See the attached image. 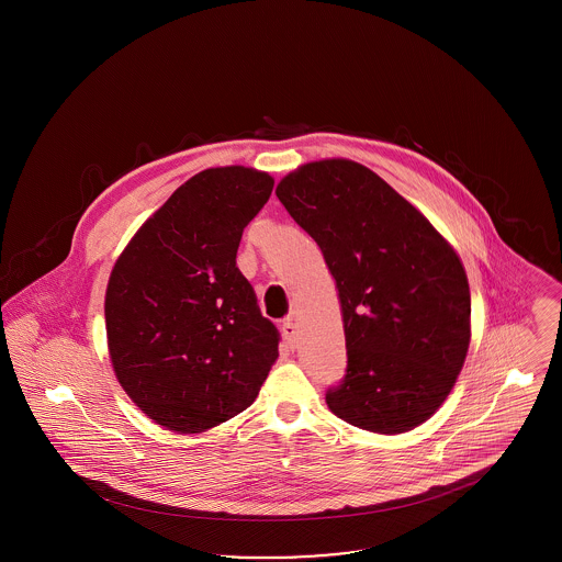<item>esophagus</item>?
Instances as JSON below:
<instances>
[{
  "instance_id": "obj_1",
  "label": "esophagus",
  "mask_w": 562,
  "mask_h": 562,
  "mask_svg": "<svg viewBox=\"0 0 562 562\" xmlns=\"http://www.w3.org/2000/svg\"><path fill=\"white\" fill-rule=\"evenodd\" d=\"M280 328H282V335H284L286 344L294 346V341H296V324L293 321H284Z\"/></svg>"
}]
</instances>
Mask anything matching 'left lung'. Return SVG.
Wrapping results in <instances>:
<instances>
[{
	"mask_svg": "<svg viewBox=\"0 0 562 562\" xmlns=\"http://www.w3.org/2000/svg\"><path fill=\"white\" fill-rule=\"evenodd\" d=\"M321 246L341 303L348 374L326 404L374 434L422 426L470 348V284L453 246L371 168L310 161L276 188Z\"/></svg>",
	"mask_w": 562,
	"mask_h": 562,
	"instance_id": "1",
	"label": "left lung"
}]
</instances>
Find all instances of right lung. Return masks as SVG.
Masks as SVG:
<instances>
[{"label": "right lung", "mask_w": 562, "mask_h": 562, "mask_svg": "<svg viewBox=\"0 0 562 562\" xmlns=\"http://www.w3.org/2000/svg\"><path fill=\"white\" fill-rule=\"evenodd\" d=\"M273 179L206 168L177 189L122 250L105 293L113 373L158 426L200 434L248 408L280 335L236 268L244 227Z\"/></svg>", "instance_id": "right-lung-1"}]
</instances>
